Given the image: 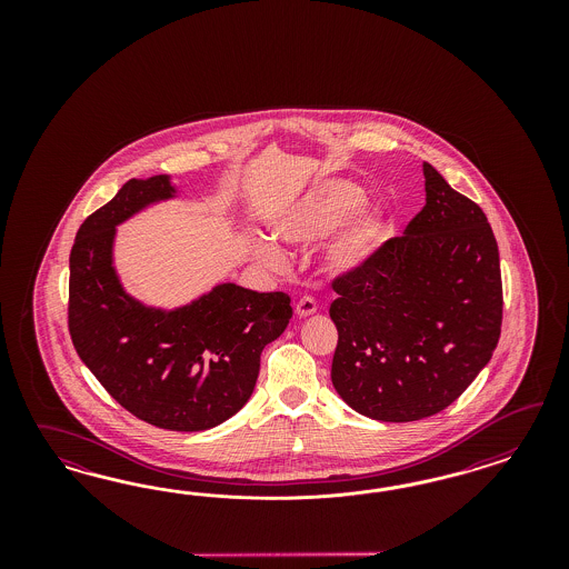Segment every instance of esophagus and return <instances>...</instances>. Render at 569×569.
Wrapping results in <instances>:
<instances>
[{"mask_svg": "<svg viewBox=\"0 0 569 569\" xmlns=\"http://www.w3.org/2000/svg\"><path fill=\"white\" fill-rule=\"evenodd\" d=\"M317 312V305H315V300L312 298H300L298 302H296V315L300 317V319H307L310 315H315Z\"/></svg>", "mask_w": 569, "mask_h": 569, "instance_id": "obj_1", "label": "esophagus"}]
</instances>
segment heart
<instances>
[{
  "label": "heart",
  "mask_w": 569,
  "mask_h": 569,
  "mask_svg": "<svg viewBox=\"0 0 569 569\" xmlns=\"http://www.w3.org/2000/svg\"><path fill=\"white\" fill-rule=\"evenodd\" d=\"M365 191L346 179H323L293 200L273 223L277 238L290 246L323 241L319 260L329 276H350L378 254L388 224L376 208L362 207ZM254 257L273 271H286L288 254L273 241H254Z\"/></svg>",
  "instance_id": "obj_1"
}]
</instances>
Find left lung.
Returning <instances> with one entry per match:
<instances>
[{"label": "left lung", "mask_w": 569, "mask_h": 569, "mask_svg": "<svg viewBox=\"0 0 569 569\" xmlns=\"http://www.w3.org/2000/svg\"><path fill=\"white\" fill-rule=\"evenodd\" d=\"M426 207L361 271L338 277L336 392L402 423L445 411L499 345V246L482 208L423 162Z\"/></svg>", "instance_id": "1"}]
</instances>
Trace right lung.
<instances>
[{
  "label": "right lung",
  "instance_id": "1",
  "mask_svg": "<svg viewBox=\"0 0 569 569\" xmlns=\"http://www.w3.org/2000/svg\"><path fill=\"white\" fill-rule=\"evenodd\" d=\"M177 193L169 174L131 179L87 217L70 250L69 329L81 361L129 413L162 430L202 431L252 397L262 348L288 328L292 307L288 293L231 281L177 309L127 292L117 227Z\"/></svg>",
  "mask_w": 569,
  "mask_h": 569
}]
</instances>
